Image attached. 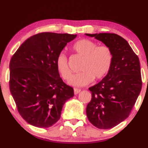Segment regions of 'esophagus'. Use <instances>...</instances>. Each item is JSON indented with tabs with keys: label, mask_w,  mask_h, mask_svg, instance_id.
I'll return each mask as SVG.
<instances>
[{
	"label": "esophagus",
	"mask_w": 148,
	"mask_h": 148,
	"mask_svg": "<svg viewBox=\"0 0 148 148\" xmlns=\"http://www.w3.org/2000/svg\"><path fill=\"white\" fill-rule=\"evenodd\" d=\"M81 91V89H79V88H74V94H75V95L79 94V93Z\"/></svg>",
	"instance_id": "34e87169"
}]
</instances>
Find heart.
<instances>
[{
    "mask_svg": "<svg viewBox=\"0 0 148 148\" xmlns=\"http://www.w3.org/2000/svg\"><path fill=\"white\" fill-rule=\"evenodd\" d=\"M73 50L84 58L80 67L81 72L74 75L70 79L72 72L69 68L67 56L60 52L56 58V67L62 79L76 87L87 86L94 79H102L111 70L113 61L111 49L106 45L98 46L96 42L88 39L77 41L72 47Z\"/></svg>",
    "mask_w": 148,
    "mask_h": 148,
    "instance_id": "b5f03b06",
    "label": "heart"
}]
</instances>
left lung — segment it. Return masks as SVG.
Wrapping results in <instances>:
<instances>
[{
	"label": "left lung",
	"instance_id": "left-lung-1",
	"mask_svg": "<svg viewBox=\"0 0 148 148\" xmlns=\"http://www.w3.org/2000/svg\"><path fill=\"white\" fill-rule=\"evenodd\" d=\"M111 49L113 64L109 73L89 88L92 99L86 115L97 128L108 130L129 116L142 88L138 57L125 39L115 33L86 34Z\"/></svg>",
	"mask_w": 148,
	"mask_h": 148
}]
</instances>
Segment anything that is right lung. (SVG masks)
<instances>
[{"mask_svg": "<svg viewBox=\"0 0 148 148\" xmlns=\"http://www.w3.org/2000/svg\"><path fill=\"white\" fill-rule=\"evenodd\" d=\"M76 35L41 33L27 39L10 62V90L17 110L30 125L47 128L60 118L74 89L60 77L56 58Z\"/></svg>", "mask_w": 148, "mask_h": 148, "instance_id": "1", "label": "right lung"}]
</instances>
